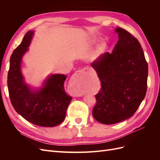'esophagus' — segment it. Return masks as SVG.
<instances>
[{
    "instance_id": "obj_1",
    "label": "esophagus",
    "mask_w": 160,
    "mask_h": 160,
    "mask_svg": "<svg viewBox=\"0 0 160 160\" xmlns=\"http://www.w3.org/2000/svg\"><path fill=\"white\" fill-rule=\"evenodd\" d=\"M88 72H89L88 67H84V68H83L82 69L77 71L76 72V73L77 75H83V74L88 73ZM73 95H74V96H82V95H83V93H80V92L78 91L77 90H75L74 92H73Z\"/></svg>"
}]
</instances>
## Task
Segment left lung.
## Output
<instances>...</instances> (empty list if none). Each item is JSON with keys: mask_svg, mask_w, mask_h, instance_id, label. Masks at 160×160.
Returning <instances> with one entry per match:
<instances>
[{"mask_svg": "<svg viewBox=\"0 0 160 160\" xmlns=\"http://www.w3.org/2000/svg\"><path fill=\"white\" fill-rule=\"evenodd\" d=\"M119 40L112 52L91 64L101 88L92 111L98 122L114 124L132 117L147 91L148 65L138 40L124 28H116Z\"/></svg>", "mask_w": 160, "mask_h": 160, "instance_id": "left-lung-1", "label": "left lung"}]
</instances>
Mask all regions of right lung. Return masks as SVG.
I'll return each mask as SVG.
<instances>
[{
	"mask_svg": "<svg viewBox=\"0 0 160 160\" xmlns=\"http://www.w3.org/2000/svg\"><path fill=\"white\" fill-rule=\"evenodd\" d=\"M32 35L33 31H28L11 55L7 80L9 97L14 109L28 122L41 127H54L63 122L72 98L64 89L65 75H51L44 87L36 92L24 83L21 62Z\"/></svg>",
	"mask_w": 160,
	"mask_h": 160,
	"instance_id": "add662e5",
	"label": "right lung"
}]
</instances>
